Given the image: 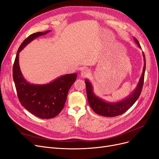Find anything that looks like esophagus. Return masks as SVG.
<instances>
[{
	"label": "esophagus",
	"mask_w": 159,
	"mask_h": 159,
	"mask_svg": "<svg viewBox=\"0 0 159 159\" xmlns=\"http://www.w3.org/2000/svg\"><path fill=\"white\" fill-rule=\"evenodd\" d=\"M89 74V71L88 69H83L80 72V77H86Z\"/></svg>",
	"instance_id": "obj_1"
}]
</instances>
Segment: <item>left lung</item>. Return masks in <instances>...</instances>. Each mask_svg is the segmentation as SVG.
Segmentation results:
<instances>
[{
  "mask_svg": "<svg viewBox=\"0 0 159 159\" xmlns=\"http://www.w3.org/2000/svg\"><path fill=\"white\" fill-rule=\"evenodd\" d=\"M134 39L138 47L141 49V46L139 41L135 38H134ZM142 53L144 64L142 73L139 81V83H138L136 88L132 92V93L129 95L127 98L121 101L111 102L106 101L105 100L100 98L99 97L97 96L94 93L92 84L88 79H85L86 93L89 105L96 114L107 117H114L121 115L127 111L134 104L137 99H139L142 92L143 84L145 70H146V58H145L143 52H142Z\"/></svg>",
  "mask_w": 159,
  "mask_h": 159,
  "instance_id": "left-lung-1",
  "label": "left lung"
}]
</instances>
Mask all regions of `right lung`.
Listing matches in <instances>:
<instances>
[{
  "instance_id": "obj_1",
  "label": "right lung",
  "mask_w": 159,
  "mask_h": 159,
  "mask_svg": "<svg viewBox=\"0 0 159 159\" xmlns=\"http://www.w3.org/2000/svg\"><path fill=\"white\" fill-rule=\"evenodd\" d=\"M51 30L31 34L20 45L13 66V79L19 100L28 111L41 119H51L63 109L69 89L77 79V73L66 74L45 84L27 81L20 70L19 52L34 39Z\"/></svg>"
}]
</instances>
